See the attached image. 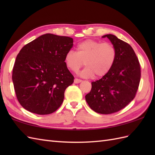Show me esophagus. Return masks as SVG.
<instances>
[{
	"instance_id": "obj_1",
	"label": "esophagus",
	"mask_w": 155,
	"mask_h": 155,
	"mask_svg": "<svg viewBox=\"0 0 155 155\" xmlns=\"http://www.w3.org/2000/svg\"><path fill=\"white\" fill-rule=\"evenodd\" d=\"M74 83H81V82H82V80L81 79H79V78H74Z\"/></svg>"
}]
</instances>
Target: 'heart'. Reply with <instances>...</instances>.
<instances>
[{
    "label": "heart",
    "mask_w": 155,
    "mask_h": 155,
    "mask_svg": "<svg viewBox=\"0 0 155 155\" xmlns=\"http://www.w3.org/2000/svg\"><path fill=\"white\" fill-rule=\"evenodd\" d=\"M117 58V50L110 42L87 39L77 46V52L69 51L65 54L66 66L71 71L77 72L85 67L81 74L85 77H103L114 66Z\"/></svg>",
    "instance_id": "heart-1"
}]
</instances>
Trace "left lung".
Segmentation results:
<instances>
[{"instance_id":"1","label":"left lung","mask_w":155,"mask_h":155,"mask_svg":"<svg viewBox=\"0 0 155 155\" xmlns=\"http://www.w3.org/2000/svg\"><path fill=\"white\" fill-rule=\"evenodd\" d=\"M117 50V58L108 73L92 82L85 98L92 110L104 114L123 109L136 96L140 81V65L131 46L113 35H104Z\"/></svg>"}]
</instances>
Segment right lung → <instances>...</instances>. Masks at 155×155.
<instances>
[{
  "instance_id": "right-lung-1",
  "label": "right lung",
  "mask_w": 155,
  "mask_h": 155,
  "mask_svg": "<svg viewBox=\"0 0 155 155\" xmlns=\"http://www.w3.org/2000/svg\"><path fill=\"white\" fill-rule=\"evenodd\" d=\"M73 39L45 34L25 45L16 58L12 82L16 98L26 110L38 114L54 113L74 77L66 66Z\"/></svg>"
}]
</instances>
